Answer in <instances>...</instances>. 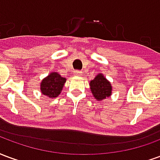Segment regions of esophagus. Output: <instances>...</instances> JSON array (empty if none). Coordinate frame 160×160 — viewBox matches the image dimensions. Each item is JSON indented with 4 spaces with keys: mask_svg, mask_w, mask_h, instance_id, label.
<instances>
[{
    "mask_svg": "<svg viewBox=\"0 0 160 160\" xmlns=\"http://www.w3.org/2000/svg\"><path fill=\"white\" fill-rule=\"evenodd\" d=\"M74 75L78 76V77H80V76L82 75V72H80V71H77V72H74Z\"/></svg>",
    "mask_w": 160,
    "mask_h": 160,
    "instance_id": "esophagus-1",
    "label": "esophagus"
}]
</instances>
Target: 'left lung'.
<instances>
[{
  "label": "left lung",
  "mask_w": 160,
  "mask_h": 160,
  "mask_svg": "<svg viewBox=\"0 0 160 160\" xmlns=\"http://www.w3.org/2000/svg\"><path fill=\"white\" fill-rule=\"evenodd\" d=\"M89 87L94 99L99 101L110 97L112 94V86L102 73H99L89 82Z\"/></svg>",
  "instance_id": "1"
}]
</instances>
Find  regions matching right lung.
I'll return each mask as SVG.
<instances>
[{"label": "right lung", "instance_id": "add662e5", "mask_svg": "<svg viewBox=\"0 0 160 160\" xmlns=\"http://www.w3.org/2000/svg\"><path fill=\"white\" fill-rule=\"evenodd\" d=\"M66 82V78H62L58 72H51L42 80L40 90L48 98H55L60 94Z\"/></svg>", "mask_w": 160, "mask_h": 160}]
</instances>
